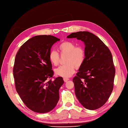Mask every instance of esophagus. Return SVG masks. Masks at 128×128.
<instances>
[{
  "mask_svg": "<svg viewBox=\"0 0 128 128\" xmlns=\"http://www.w3.org/2000/svg\"><path fill=\"white\" fill-rule=\"evenodd\" d=\"M69 80V79L68 78H66V77H64V82H67Z\"/></svg>",
  "mask_w": 128,
  "mask_h": 128,
  "instance_id": "1",
  "label": "esophagus"
}]
</instances>
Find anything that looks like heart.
Listing matches in <instances>:
<instances>
[{
    "mask_svg": "<svg viewBox=\"0 0 128 128\" xmlns=\"http://www.w3.org/2000/svg\"><path fill=\"white\" fill-rule=\"evenodd\" d=\"M61 55H66L64 65L55 69V73L58 76L68 77L72 76L75 71V66L79 68L83 64L86 52L84 48L80 46H76L75 44L70 41H65L58 46ZM49 60L54 66L59 64L60 56L54 50L50 51L48 55Z\"/></svg>",
    "mask_w": 128,
    "mask_h": 128,
    "instance_id": "heart-1",
    "label": "heart"
}]
</instances>
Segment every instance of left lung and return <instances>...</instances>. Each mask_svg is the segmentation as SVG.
<instances>
[{"mask_svg":"<svg viewBox=\"0 0 128 128\" xmlns=\"http://www.w3.org/2000/svg\"><path fill=\"white\" fill-rule=\"evenodd\" d=\"M85 44L86 57L72 80L77 99L88 110H95L106 102L114 86L115 69L112 53L95 34L88 32L72 33Z\"/></svg>","mask_w":128,"mask_h":128,"instance_id":"1","label":"left lung"}]
</instances>
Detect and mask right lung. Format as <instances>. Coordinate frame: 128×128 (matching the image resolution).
<instances>
[{
	"label": "right lung",
	"mask_w": 128,
	"mask_h": 128,
	"mask_svg": "<svg viewBox=\"0 0 128 128\" xmlns=\"http://www.w3.org/2000/svg\"><path fill=\"white\" fill-rule=\"evenodd\" d=\"M60 39L51 35L34 36L26 42L15 56L13 75L16 90L32 110L45 113L59 100L61 77L52 80L54 72L48 55L52 45Z\"/></svg>",
	"instance_id": "obj_1"
}]
</instances>
